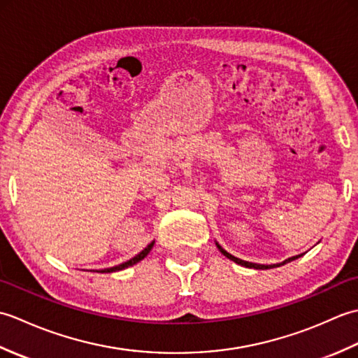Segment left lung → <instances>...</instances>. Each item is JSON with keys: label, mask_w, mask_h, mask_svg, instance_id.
Returning a JSON list of instances; mask_svg holds the SVG:
<instances>
[{"label": "left lung", "mask_w": 358, "mask_h": 358, "mask_svg": "<svg viewBox=\"0 0 358 358\" xmlns=\"http://www.w3.org/2000/svg\"><path fill=\"white\" fill-rule=\"evenodd\" d=\"M217 248L220 249V252H222L224 257H227L229 258V260H232V262H235L237 264H241V266H245V268H254V269H272V268H278V266H283V264H286V263H289V262H292V260H295V258H299V257H301V255H295V257H291V258H287V260H285L283 263H278V264H257V263H249V262H245V260H240V258H237V257H234V255H231L229 252H226V250L220 246V245H217Z\"/></svg>", "instance_id": "obj_1"}]
</instances>
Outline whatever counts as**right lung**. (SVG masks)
Returning <instances> with one entry per match:
<instances>
[{
	"mask_svg": "<svg viewBox=\"0 0 358 358\" xmlns=\"http://www.w3.org/2000/svg\"><path fill=\"white\" fill-rule=\"evenodd\" d=\"M152 246H154V241L150 243V245H148L146 248H144L141 252L138 254V255H135L134 258H131V260H127L126 263H121V264H118V266H113V268H108V269H101L100 272H117V271H121V269H124V268H129V266H132V264H135V263H138V262H141L144 257H146L149 252H150V249H152Z\"/></svg>",
	"mask_w": 358,
	"mask_h": 358,
	"instance_id": "obj_1",
	"label": "right lung"
}]
</instances>
